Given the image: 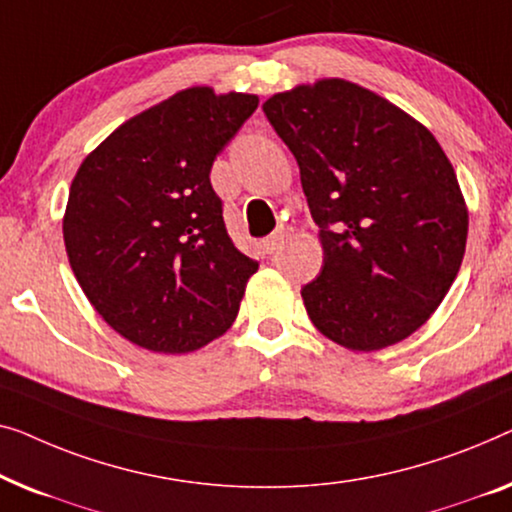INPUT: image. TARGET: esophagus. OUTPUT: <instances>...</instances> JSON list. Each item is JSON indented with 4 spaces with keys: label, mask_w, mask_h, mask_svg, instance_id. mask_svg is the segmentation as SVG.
<instances>
[{
    "label": "esophagus",
    "mask_w": 512,
    "mask_h": 512,
    "mask_svg": "<svg viewBox=\"0 0 512 512\" xmlns=\"http://www.w3.org/2000/svg\"><path fill=\"white\" fill-rule=\"evenodd\" d=\"M287 236H290V227H278L276 232H273L271 236H266V239L262 241L264 253H276V250L287 241Z\"/></svg>",
    "instance_id": "34e87169"
}]
</instances>
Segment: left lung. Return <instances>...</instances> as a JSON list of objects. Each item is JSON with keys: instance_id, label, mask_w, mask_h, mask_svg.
<instances>
[{"instance_id": "1", "label": "left lung", "mask_w": 512, "mask_h": 512, "mask_svg": "<svg viewBox=\"0 0 512 512\" xmlns=\"http://www.w3.org/2000/svg\"><path fill=\"white\" fill-rule=\"evenodd\" d=\"M262 111L292 150L325 262L301 287L308 318L350 350L399 343L457 278L469 211L434 134L341 78L299 85Z\"/></svg>"}]
</instances>
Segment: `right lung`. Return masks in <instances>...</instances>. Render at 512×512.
Listing matches in <instances>:
<instances>
[{"mask_svg": "<svg viewBox=\"0 0 512 512\" xmlns=\"http://www.w3.org/2000/svg\"><path fill=\"white\" fill-rule=\"evenodd\" d=\"M257 104L183 90L120 125L78 169L62 225L69 264L127 341L181 355L232 327L259 264L229 239L211 167Z\"/></svg>", "mask_w": 512, "mask_h": 512, "instance_id": "1", "label": "right lung"}]
</instances>
